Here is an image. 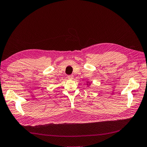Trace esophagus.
Wrapping results in <instances>:
<instances>
[{
  "label": "esophagus",
  "mask_w": 147,
  "mask_h": 147,
  "mask_svg": "<svg viewBox=\"0 0 147 147\" xmlns=\"http://www.w3.org/2000/svg\"><path fill=\"white\" fill-rule=\"evenodd\" d=\"M73 78H74V76H73V75H69V76H68V79H69L70 80L73 79Z\"/></svg>",
  "instance_id": "1"
}]
</instances>
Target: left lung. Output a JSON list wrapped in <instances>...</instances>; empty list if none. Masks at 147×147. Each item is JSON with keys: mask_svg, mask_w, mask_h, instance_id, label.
<instances>
[{"mask_svg": "<svg viewBox=\"0 0 147 147\" xmlns=\"http://www.w3.org/2000/svg\"><path fill=\"white\" fill-rule=\"evenodd\" d=\"M86 85H87L88 87H89V86L91 85V83H90V82H89V81H87V82H86Z\"/></svg>", "mask_w": 147, "mask_h": 147, "instance_id": "obj_1", "label": "left lung"}]
</instances>
